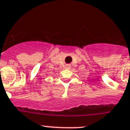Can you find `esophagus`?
Returning <instances> with one entry per match:
<instances>
[{
  "label": "esophagus",
  "instance_id": "1",
  "mask_svg": "<svg viewBox=\"0 0 130 130\" xmlns=\"http://www.w3.org/2000/svg\"><path fill=\"white\" fill-rule=\"evenodd\" d=\"M66 68H67V69H70V65H66Z\"/></svg>",
  "mask_w": 130,
  "mask_h": 130
}]
</instances>
